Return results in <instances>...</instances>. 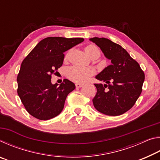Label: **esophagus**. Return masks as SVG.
<instances>
[{
    "instance_id": "obj_1",
    "label": "esophagus",
    "mask_w": 160,
    "mask_h": 160,
    "mask_svg": "<svg viewBox=\"0 0 160 160\" xmlns=\"http://www.w3.org/2000/svg\"><path fill=\"white\" fill-rule=\"evenodd\" d=\"M75 86H76L77 88H81V87H82L83 85H82V84H80V83H76V84H75Z\"/></svg>"
}]
</instances>
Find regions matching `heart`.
<instances>
[{
  "instance_id": "heart-1",
  "label": "heart",
  "mask_w": 160,
  "mask_h": 160,
  "mask_svg": "<svg viewBox=\"0 0 160 160\" xmlns=\"http://www.w3.org/2000/svg\"><path fill=\"white\" fill-rule=\"evenodd\" d=\"M85 51L87 55L91 58L97 52L99 49L95 46L88 45L85 48ZM92 69L89 68H82L80 66H72L68 70V76L70 80L75 82H85L89 79V78L93 75Z\"/></svg>"
}]
</instances>
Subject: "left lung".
Instances as JSON below:
<instances>
[{
	"instance_id": "left-lung-1",
	"label": "left lung",
	"mask_w": 160,
	"mask_h": 160,
	"mask_svg": "<svg viewBox=\"0 0 160 160\" xmlns=\"http://www.w3.org/2000/svg\"><path fill=\"white\" fill-rule=\"evenodd\" d=\"M111 64L95 78L105 84H94L97 94L92 99L98 112L108 116L121 115L131 109L142 92L145 74L138 62L119 44L106 38L93 37Z\"/></svg>"
}]
</instances>
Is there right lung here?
Returning <instances> with one entry per match:
<instances>
[{
    "instance_id": "1",
    "label": "right lung",
    "mask_w": 160,
    "mask_h": 160,
    "mask_svg": "<svg viewBox=\"0 0 160 160\" xmlns=\"http://www.w3.org/2000/svg\"><path fill=\"white\" fill-rule=\"evenodd\" d=\"M83 41V38H45L24 59L17 78L18 94L29 114L48 120L62 112L75 85L68 79L59 85L52 84L51 75L63 65L64 52Z\"/></svg>"
}]
</instances>
